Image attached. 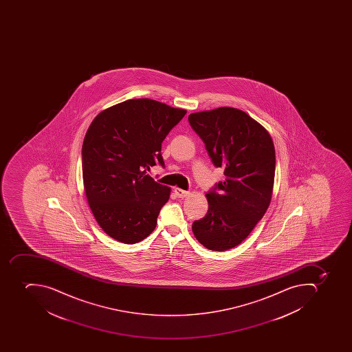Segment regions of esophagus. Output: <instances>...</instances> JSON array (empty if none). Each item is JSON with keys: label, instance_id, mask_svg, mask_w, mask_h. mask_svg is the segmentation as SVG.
<instances>
[{"label": "esophagus", "instance_id": "obj_1", "mask_svg": "<svg viewBox=\"0 0 352 352\" xmlns=\"http://www.w3.org/2000/svg\"><path fill=\"white\" fill-rule=\"evenodd\" d=\"M175 194H176V196L179 197V198H184V197L189 196L190 192L183 190L182 188H175Z\"/></svg>", "mask_w": 352, "mask_h": 352}]
</instances>
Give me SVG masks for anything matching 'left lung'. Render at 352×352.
<instances>
[{
    "instance_id": "obj_1",
    "label": "left lung",
    "mask_w": 352,
    "mask_h": 352,
    "mask_svg": "<svg viewBox=\"0 0 352 352\" xmlns=\"http://www.w3.org/2000/svg\"><path fill=\"white\" fill-rule=\"evenodd\" d=\"M213 165L226 179L206 194L208 212L192 223L204 247L227 251L244 241L271 204L275 148L263 125L239 109L221 107L189 114Z\"/></svg>"
}]
</instances>
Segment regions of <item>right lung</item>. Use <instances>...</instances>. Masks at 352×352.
<instances>
[{
	"instance_id": "add662e5",
	"label": "right lung",
	"mask_w": 352,
	"mask_h": 352,
	"mask_svg": "<svg viewBox=\"0 0 352 352\" xmlns=\"http://www.w3.org/2000/svg\"><path fill=\"white\" fill-rule=\"evenodd\" d=\"M187 111L152 99H131L101 111L82 144L83 188L98 224L125 244L155 229L170 187L147 170L164 166L162 142Z\"/></svg>"
}]
</instances>
